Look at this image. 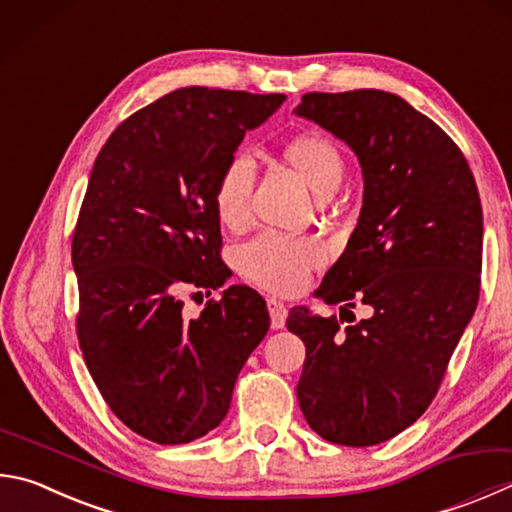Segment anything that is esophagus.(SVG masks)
<instances>
[{
	"mask_svg": "<svg viewBox=\"0 0 512 512\" xmlns=\"http://www.w3.org/2000/svg\"><path fill=\"white\" fill-rule=\"evenodd\" d=\"M266 304H268V313H271V327L282 329L286 324V313H288L286 304L280 302V300H275V297H268Z\"/></svg>",
	"mask_w": 512,
	"mask_h": 512,
	"instance_id": "obj_1",
	"label": "esophagus"
}]
</instances>
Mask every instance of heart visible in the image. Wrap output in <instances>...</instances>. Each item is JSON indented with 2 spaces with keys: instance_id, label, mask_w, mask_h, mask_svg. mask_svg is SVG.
Instances as JSON below:
<instances>
[{
  "instance_id": "obj_1",
  "label": "heart",
  "mask_w": 512,
  "mask_h": 512,
  "mask_svg": "<svg viewBox=\"0 0 512 512\" xmlns=\"http://www.w3.org/2000/svg\"><path fill=\"white\" fill-rule=\"evenodd\" d=\"M284 161L309 185L315 197H331L345 176V161L327 136L306 134L284 147ZM253 167L244 156H232L215 185V210L221 224L237 228L248 219ZM324 248L311 237L259 235L237 250L239 273L273 293L302 288L311 268L322 264Z\"/></svg>"
}]
</instances>
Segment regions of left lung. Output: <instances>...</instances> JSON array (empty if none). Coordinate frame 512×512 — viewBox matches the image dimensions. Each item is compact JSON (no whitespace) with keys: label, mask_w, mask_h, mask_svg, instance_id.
Instances as JSON below:
<instances>
[{"label":"left lung","mask_w":512,"mask_h":512,"mask_svg":"<svg viewBox=\"0 0 512 512\" xmlns=\"http://www.w3.org/2000/svg\"><path fill=\"white\" fill-rule=\"evenodd\" d=\"M345 141L362 170V208L315 295L367 320L342 327L306 306L286 327L306 347L297 401L322 439L365 448L432 403L479 300L483 215L466 156L401 96L304 94L295 109Z\"/></svg>","instance_id":"8db88e82"}]
</instances>
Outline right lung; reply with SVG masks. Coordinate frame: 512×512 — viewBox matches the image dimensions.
<instances>
[{
	"label": "right lung",
	"instance_id": "obj_1",
	"mask_svg": "<svg viewBox=\"0 0 512 512\" xmlns=\"http://www.w3.org/2000/svg\"><path fill=\"white\" fill-rule=\"evenodd\" d=\"M284 100L176 89L120 123L91 170L71 248L80 349L111 412L154 443L215 430L271 327L248 286H228L192 320L181 293L217 291L230 277L219 259L215 185L248 129Z\"/></svg>",
	"mask_w": 512,
	"mask_h": 512
}]
</instances>
